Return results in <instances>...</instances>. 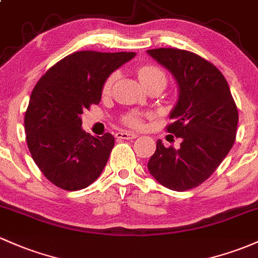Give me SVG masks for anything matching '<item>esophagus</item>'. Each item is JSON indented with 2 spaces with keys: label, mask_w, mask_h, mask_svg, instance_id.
I'll return each instance as SVG.
<instances>
[{
  "label": "esophagus",
  "mask_w": 258,
  "mask_h": 258,
  "mask_svg": "<svg viewBox=\"0 0 258 258\" xmlns=\"http://www.w3.org/2000/svg\"><path fill=\"white\" fill-rule=\"evenodd\" d=\"M137 137H138L137 134H134V133H129V132H119L115 134V138H117V139H123V140H133Z\"/></svg>",
  "instance_id": "34e87169"
}]
</instances>
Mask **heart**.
<instances>
[{
    "mask_svg": "<svg viewBox=\"0 0 258 258\" xmlns=\"http://www.w3.org/2000/svg\"><path fill=\"white\" fill-rule=\"evenodd\" d=\"M138 75H139L141 84L145 81H148V80L156 79V77H163V79H165L162 71L160 70V69L155 68V66H143V68L138 71ZM114 79H115V75H110V76L108 77L107 81L104 82V86H103L104 92H109L110 87H112L113 82H114ZM125 123L129 124V125H132V126H139L140 125V118L138 117L137 114H129L125 117Z\"/></svg>",
    "mask_w": 258,
    "mask_h": 258,
    "instance_id": "heart-1",
    "label": "heart"
}]
</instances>
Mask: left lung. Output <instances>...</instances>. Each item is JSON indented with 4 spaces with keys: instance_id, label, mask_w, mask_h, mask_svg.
Here are the masks:
<instances>
[{
    "instance_id": "obj_1",
    "label": "left lung",
    "mask_w": 258,
    "mask_h": 258,
    "mask_svg": "<svg viewBox=\"0 0 258 258\" xmlns=\"http://www.w3.org/2000/svg\"><path fill=\"white\" fill-rule=\"evenodd\" d=\"M148 54L170 71L178 86L167 132L182 139L179 149L165 148L157 140L149 172L163 187L183 192L203 183L231 150L237 108L225 77L206 59L172 48L151 49Z\"/></svg>"
}]
</instances>
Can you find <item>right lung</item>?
Listing matches in <instances>:
<instances>
[{
  "instance_id": "1",
  "label": "right lung",
  "mask_w": 258,
  "mask_h": 258,
  "mask_svg": "<svg viewBox=\"0 0 258 258\" xmlns=\"http://www.w3.org/2000/svg\"><path fill=\"white\" fill-rule=\"evenodd\" d=\"M133 51H77L38 81L24 115L27 144L44 176L65 190L88 187L103 171L114 146L109 133L92 137L81 114L98 104L104 82L135 56Z\"/></svg>"
}]
</instances>
